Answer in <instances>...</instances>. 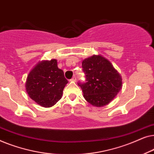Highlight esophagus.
Here are the masks:
<instances>
[{
  "label": "esophagus",
  "mask_w": 154,
  "mask_h": 154,
  "mask_svg": "<svg viewBox=\"0 0 154 154\" xmlns=\"http://www.w3.org/2000/svg\"><path fill=\"white\" fill-rule=\"evenodd\" d=\"M70 81H73V82L76 81V77H75V75H74V76L72 77V79H71L70 80Z\"/></svg>",
  "instance_id": "obj_1"
}]
</instances>
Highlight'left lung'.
Returning <instances> with one entry per match:
<instances>
[{
  "instance_id": "1",
  "label": "left lung",
  "mask_w": 154,
  "mask_h": 154,
  "mask_svg": "<svg viewBox=\"0 0 154 154\" xmlns=\"http://www.w3.org/2000/svg\"><path fill=\"white\" fill-rule=\"evenodd\" d=\"M85 76L84 83L79 82L83 97L94 106L108 104L122 87V79L111 63L101 55H94L82 62Z\"/></svg>"
}]
</instances>
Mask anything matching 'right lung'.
I'll return each instance as SVG.
<instances>
[{
  "label": "right lung",
  "mask_w": 154,
  "mask_h": 154,
  "mask_svg": "<svg viewBox=\"0 0 154 154\" xmlns=\"http://www.w3.org/2000/svg\"><path fill=\"white\" fill-rule=\"evenodd\" d=\"M68 81L56 60L40 62L29 73L26 90L29 96L43 107L53 106L62 98Z\"/></svg>",
  "instance_id": "right-lung-1"
}]
</instances>
